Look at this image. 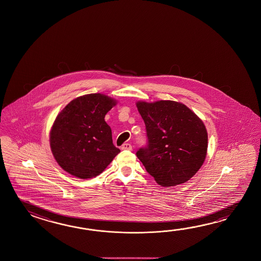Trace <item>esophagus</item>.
<instances>
[{"label": "esophagus", "instance_id": "esophagus-1", "mask_svg": "<svg viewBox=\"0 0 261 261\" xmlns=\"http://www.w3.org/2000/svg\"><path fill=\"white\" fill-rule=\"evenodd\" d=\"M121 149L122 150H132L133 149V146H132V144H123L122 146H121Z\"/></svg>", "mask_w": 261, "mask_h": 261}]
</instances>
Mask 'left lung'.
<instances>
[{"mask_svg":"<svg viewBox=\"0 0 261 261\" xmlns=\"http://www.w3.org/2000/svg\"><path fill=\"white\" fill-rule=\"evenodd\" d=\"M148 144L136 155L162 187L186 183L205 161L208 135L194 112L181 102L138 101Z\"/></svg>","mask_w":261,"mask_h":261,"instance_id":"obj_1","label":"left lung"}]
</instances>
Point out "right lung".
I'll return each mask as SVG.
<instances>
[{
    "label": "right lung",
    "instance_id": "right-lung-1",
    "mask_svg": "<svg viewBox=\"0 0 261 261\" xmlns=\"http://www.w3.org/2000/svg\"><path fill=\"white\" fill-rule=\"evenodd\" d=\"M117 100L100 93L80 96L56 117L50 147L58 164L75 177L89 179L103 172L120 150L113 144L107 112Z\"/></svg>",
    "mask_w": 261,
    "mask_h": 261
}]
</instances>
